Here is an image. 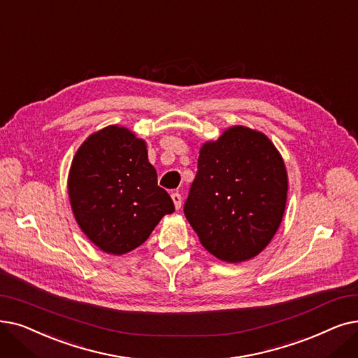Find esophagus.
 Instances as JSON below:
<instances>
[{"instance_id": "1", "label": "esophagus", "mask_w": 358, "mask_h": 358, "mask_svg": "<svg viewBox=\"0 0 358 358\" xmlns=\"http://www.w3.org/2000/svg\"><path fill=\"white\" fill-rule=\"evenodd\" d=\"M171 197H173L176 209H180L181 208V194L180 193H173V194H171Z\"/></svg>"}]
</instances>
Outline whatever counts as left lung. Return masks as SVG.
Segmentation results:
<instances>
[{
    "label": "left lung",
    "mask_w": 358,
    "mask_h": 358,
    "mask_svg": "<svg viewBox=\"0 0 358 358\" xmlns=\"http://www.w3.org/2000/svg\"><path fill=\"white\" fill-rule=\"evenodd\" d=\"M288 180L269 138L232 127L200 149L184 215L215 257L238 263L265 248L282 221Z\"/></svg>",
    "instance_id": "1"
}]
</instances>
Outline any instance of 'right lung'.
Instances as JSON below:
<instances>
[{
    "label": "right lung",
    "instance_id": "add662e5",
    "mask_svg": "<svg viewBox=\"0 0 358 358\" xmlns=\"http://www.w3.org/2000/svg\"><path fill=\"white\" fill-rule=\"evenodd\" d=\"M69 196L82 231L111 255L143 244L162 216L176 210L158 185L145 142L118 126L92 134L77 150Z\"/></svg>",
    "mask_w": 358,
    "mask_h": 358
}]
</instances>
